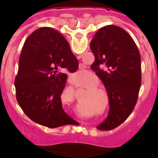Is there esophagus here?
Here are the masks:
<instances>
[{
	"instance_id": "1",
	"label": "esophagus",
	"mask_w": 158,
	"mask_h": 158,
	"mask_svg": "<svg viewBox=\"0 0 158 158\" xmlns=\"http://www.w3.org/2000/svg\"><path fill=\"white\" fill-rule=\"evenodd\" d=\"M77 59H80V58H81V55H78V56H77Z\"/></svg>"
}]
</instances>
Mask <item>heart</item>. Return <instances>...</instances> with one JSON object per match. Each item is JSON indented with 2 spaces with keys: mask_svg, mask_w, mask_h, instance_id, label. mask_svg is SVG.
Wrapping results in <instances>:
<instances>
[{
  "mask_svg": "<svg viewBox=\"0 0 158 158\" xmlns=\"http://www.w3.org/2000/svg\"><path fill=\"white\" fill-rule=\"evenodd\" d=\"M96 90H100V89H101V88L97 87V88H96Z\"/></svg>",
  "mask_w": 158,
  "mask_h": 158,
  "instance_id": "heart-1",
  "label": "heart"
}]
</instances>
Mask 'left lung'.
<instances>
[{
	"label": "left lung",
	"instance_id": "obj_1",
	"mask_svg": "<svg viewBox=\"0 0 158 158\" xmlns=\"http://www.w3.org/2000/svg\"><path fill=\"white\" fill-rule=\"evenodd\" d=\"M90 49L95 56L91 68L109 98L108 115L97 129L109 131L126 120L137 103L142 81L140 53L131 36L115 25L96 32Z\"/></svg>",
	"mask_w": 158,
	"mask_h": 158
}]
</instances>
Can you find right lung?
Instances as JSON below:
<instances>
[{
    "instance_id": "add662e5",
    "label": "right lung",
    "mask_w": 158,
    "mask_h": 158,
    "mask_svg": "<svg viewBox=\"0 0 158 158\" xmlns=\"http://www.w3.org/2000/svg\"><path fill=\"white\" fill-rule=\"evenodd\" d=\"M78 61L60 32L43 27L25 41L15 79L16 96L23 112L32 121L55 128L74 120L62 108L61 95L67 75L75 72Z\"/></svg>"
}]
</instances>
